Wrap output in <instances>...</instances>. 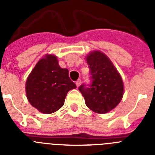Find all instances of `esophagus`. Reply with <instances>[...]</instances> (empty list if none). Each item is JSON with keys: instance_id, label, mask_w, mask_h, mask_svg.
I'll return each instance as SVG.
<instances>
[{"instance_id": "obj_1", "label": "esophagus", "mask_w": 155, "mask_h": 155, "mask_svg": "<svg viewBox=\"0 0 155 155\" xmlns=\"http://www.w3.org/2000/svg\"><path fill=\"white\" fill-rule=\"evenodd\" d=\"M81 81L80 79H78V80L77 81L75 82V84H76L77 87H79V86H80V84H81Z\"/></svg>"}]
</instances>
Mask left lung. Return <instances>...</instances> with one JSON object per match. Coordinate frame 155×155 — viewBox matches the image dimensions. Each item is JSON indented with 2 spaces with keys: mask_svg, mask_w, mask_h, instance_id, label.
<instances>
[{
  "mask_svg": "<svg viewBox=\"0 0 155 155\" xmlns=\"http://www.w3.org/2000/svg\"><path fill=\"white\" fill-rule=\"evenodd\" d=\"M89 65L92 83L90 87L84 84L79 91L92 112L105 114L118 105L124 96V85L121 75L105 53L99 50L90 52L86 56Z\"/></svg>",
  "mask_w": 155,
  "mask_h": 155,
  "instance_id": "left-lung-1",
  "label": "left lung"
}]
</instances>
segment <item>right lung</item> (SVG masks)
Instances as JSON below:
<instances>
[{"mask_svg":"<svg viewBox=\"0 0 155 155\" xmlns=\"http://www.w3.org/2000/svg\"><path fill=\"white\" fill-rule=\"evenodd\" d=\"M68 74V69L60 67L57 56L46 54L27 78L25 92L29 103L44 114L57 112L64 105L68 91L77 87Z\"/></svg>","mask_w":155,"mask_h":155,"instance_id":"right-lung-1","label":"right lung"}]
</instances>
